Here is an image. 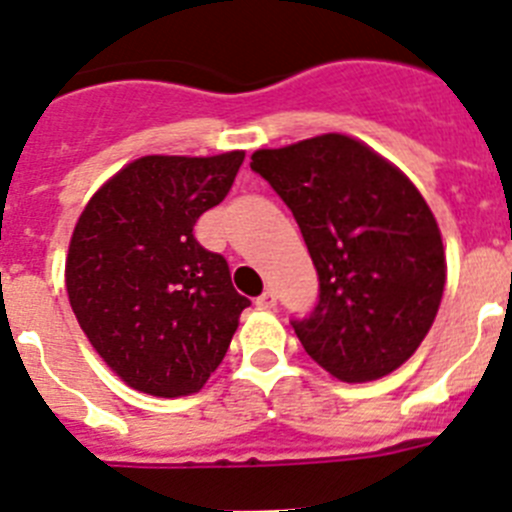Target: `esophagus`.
Returning a JSON list of instances; mask_svg holds the SVG:
<instances>
[{
  "label": "esophagus",
  "mask_w": 512,
  "mask_h": 512,
  "mask_svg": "<svg viewBox=\"0 0 512 512\" xmlns=\"http://www.w3.org/2000/svg\"><path fill=\"white\" fill-rule=\"evenodd\" d=\"M255 303L260 308H275L278 306V296H275V290H265V293H262Z\"/></svg>",
  "instance_id": "obj_1"
}]
</instances>
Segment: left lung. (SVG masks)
Here are the masks:
<instances>
[{
    "mask_svg": "<svg viewBox=\"0 0 512 512\" xmlns=\"http://www.w3.org/2000/svg\"><path fill=\"white\" fill-rule=\"evenodd\" d=\"M250 168L293 211L319 273V303L290 321L308 357L342 382L398 370L446 283L439 224L418 188L347 135L257 150Z\"/></svg>",
    "mask_w": 512,
    "mask_h": 512,
    "instance_id": "left-lung-1",
    "label": "left lung"
}]
</instances>
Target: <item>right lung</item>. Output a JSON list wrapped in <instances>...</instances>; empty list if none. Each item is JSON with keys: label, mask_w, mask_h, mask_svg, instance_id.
Listing matches in <instances>:
<instances>
[{"label": "right lung", "mask_w": 512, "mask_h": 512, "mask_svg": "<svg viewBox=\"0 0 512 512\" xmlns=\"http://www.w3.org/2000/svg\"><path fill=\"white\" fill-rule=\"evenodd\" d=\"M242 160V150L145 155L104 183L78 216L68 301L91 347L140 393H199L250 306L234 290L227 260L193 237Z\"/></svg>", "instance_id": "1"}]
</instances>
